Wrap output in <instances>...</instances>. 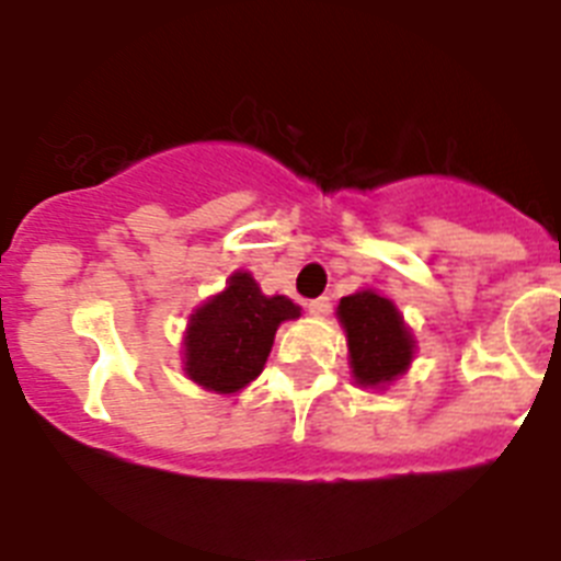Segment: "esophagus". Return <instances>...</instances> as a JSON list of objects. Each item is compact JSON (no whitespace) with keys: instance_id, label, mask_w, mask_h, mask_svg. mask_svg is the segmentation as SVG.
I'll return each instance as SVG.
<instances>
[{"instance_id":"34e87169","label":"esophagus","mask_w":561,"mask_h":561,"mask_svg":"<svg viewBox=\"0 0 561 561\" xmlns=\"http://www.w3.org/2000/svg\"><path fill=\"white\" fill-rule=\"evenodd\" d=\"M309 311L314 317H325L331 311V297H317V300H311Z\"/></svg>"}]
</instances>
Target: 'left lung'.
<instances>
[{
	"mask_svg": "<svg viewBox=\"0 0 561 561\" xmlns=\"http://www.w3.org/2000/svg\"><path fill=\"white\" fill-rule=\"evenodd\" d=\"M336 317L348 336V359L356 385L385 388L410 368L415 340L393 300L374 289L354 291L342 297Z\"/></svg>",
	"mask_w": 561,
	"mask_h": 561,
	"instance_id": "8db88e82",
	"label": "left lung"
}]
</instances>
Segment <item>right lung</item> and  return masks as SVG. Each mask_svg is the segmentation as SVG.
Segmentation results:
<instances>
[{"mask_svg":"<svg viewBox=\"0 0 561 561\" xmlns=\"http://www.w3.org/2000/svg\"><path fill=\"white\" fill-rule=\"evenodd\" d=\"M289 297H266L250 272H232L227 289L191 314L185 331V374L205 390L238 393L266 365L277 325L297 320Z\"/></svg>","mask_w":561,"mask_h":561,"instance_id":"obj_1","label":"right lung"}]
</instances>
